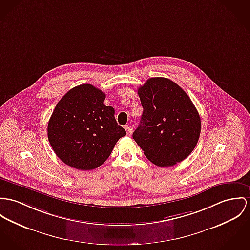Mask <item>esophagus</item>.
I'll return each mask as SVG.
<instances>
[{
    "label": "esophagus",
    "instance_id": "1",
    "mask_svg": "<svg viewBox=\"0 0 250 250\" xmlns=\"http://www.w3.org/2000/svg\"><path fill=\"white\" fill-rule=\"evenodd\" d=\"M125 130H126V133H127V135L132 134V132H133V128H132L131 126H129V125H125Z\"/></svg>",
    "mask_w": 250,
    "mask_h": 250
}]
</instances>
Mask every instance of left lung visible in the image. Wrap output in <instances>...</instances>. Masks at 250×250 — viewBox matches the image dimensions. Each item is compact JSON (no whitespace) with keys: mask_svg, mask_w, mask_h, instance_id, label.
I'll return each instance as SVG.
<instances>
[{"mask_svg":"<svg viewBox=\"0 0 250 250\" xmlns=\"http://www.w3.org/2000/svg\"><path fill=\"white\" fill-rule=\"evenodd\" d=\"M144 112L133 139L154 165L167 167L185 160L201 133V118L188 95L167 78L148 79L138 88Z\"/></svg>","mask_w":250,"mask_h":250,"instance_id":"obj_1","label":"left lung"}]
</instances>
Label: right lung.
Returning <instances> with one entry per match:
<instances>
[{"instance_id":"add662e5","label":"right lung","mask_w":250,"mask_h":250,"mask_svg":"<svg viewBox=\"0 0 250 250\" xmlns=\"http://www.w3.org/2000/svg\"><path fill=\"white\" fill-rule=\"evenodd\" d=\"M105 93L89 83L73 87L59 102L47 125L50 146L67 166L91 170L110 156L126 135L116 122L115 110L104 104Z\"/></svg>"}]
</instances>
